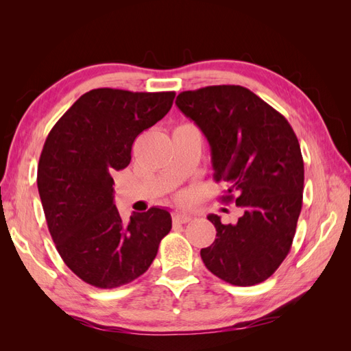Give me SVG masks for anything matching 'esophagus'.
<instances>
[{
	"label": "esophagus",
	"mask_w": 351,
	"mask_h": 351,
	"mask_svg": "<svg viewBox=\"0 0 351 351\" xmlns=\"http://www.w3.org/2000/svg\"><path fill=\"white\" fill-rule=\"evenodd\" d=\"M192 215L186 214V212H174L173 215V221L176 222V224H187V222L192 221Z\"/></svg>",
	"instance_id": "esophagus-1"
}]
</instances>
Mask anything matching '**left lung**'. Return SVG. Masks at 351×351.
<instances>
[{"label":"left lung","mask_w":351,"mask_h":351,"mask_svg":"<svg viewBox=\"0 0 351 351\" xmlns=\"http://www.w3.org/2000/svg\"><path fill=\"white\" fill-rule=\"evenodd\" d=\"M176 105L205 134L222 202L244 208L237 224L208 219L217 239L200 250L205 267L232 285L269 278L290 252L303 200L304 165L291 125L258 95L236 84L182 92Z\"/></svg>","instance_id":"8db88e82"}]
</instances>
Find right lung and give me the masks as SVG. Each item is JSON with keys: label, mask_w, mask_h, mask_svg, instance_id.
<instances>
[{"label": "right lung", "mask_w": 351, "mask_h": 351, "mask_svg": "<svg viewBox=\"0 0 351 351\" xmlns=\"http://www.w3.org/2000/svg\"><path fill=\"white\" fill-rule=\"evenodd\" d=\"M174 92L101 88L74 102L52 127L38 165V190L60 256L80 280L115 289L139 278L171 230L165 208L121 219L115 171L130 164L137 136L171 110Z\"/></svg>", "instance_id": "add662e5"}]
</instances>
